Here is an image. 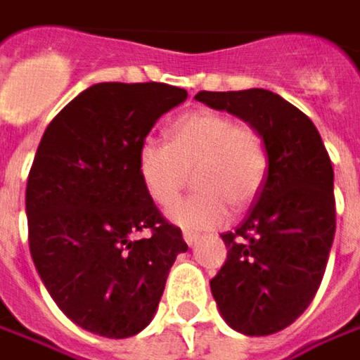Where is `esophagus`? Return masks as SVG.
Masks as SVG:
<instances>
[{
	"instance_id": "esophagus-1",
	"label": "esophagus",
	"mask_w": 360,
	"mask_h": 360,
	"mask_svg": "<svg viewBox=\"0 0 360 360\" xmlns=\"http://www.w3.org/2000/svg\"><path fill=\"white\" fill-rule=\"evenodd\" d=\"M183 240L187 242V245H195L197 240H199V233H195V231H183Z\"/></svg>"
}]
</instances>
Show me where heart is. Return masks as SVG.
<instances>
[{
	"label": "heart",
	"mask_w": 360,
	"mask_h": 360,
	"mask_svg": "<svg viewBox=\"0 0 360 360\" xmlns=\"http://www.w3.org/2000/svg\"><path fill=\"white\" fill-rule=\"evenodd\" d=\"M169 143L147 139L136 153V171L147 195L169 207L177 201L189 173L195 195L169 211L171 221L189 229L221 226L227 205L248 207L266 179L268 153L262 134L248 122L219 110H193L167 129Z\"/></svg>",
	"instance_id": "1"
}]
</instances>
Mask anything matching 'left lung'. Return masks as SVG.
Segmentation results:
<instances>
[{
    "instance_id": "obj_1",
    "label": "left lung",
    "mask_w": 360,
    "mask_h": 360,
    "mask_svg": "<svg viewBox=\"0 0 360 360\" xmlns=\"http://www.w3.org/2000/svg\"><path fill=\"white\" fill-rule=\"evenodd\" d=\"M195 101L252 124L268 173L236 231L221 233L227 259L210 282L224 321L248 336L274 335L312 302L336 229L335 171L312 120L264 88L201 90Z\"/></svg>"
}]
</instances>
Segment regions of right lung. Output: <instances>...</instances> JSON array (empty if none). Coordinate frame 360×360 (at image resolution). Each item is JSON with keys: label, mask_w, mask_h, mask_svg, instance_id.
<instances>
[{"label": "right lung", "mask_w": 360, "mask_h": 360, "mask_svg": "<svg viewBox=\"0 0 360 360\" xmlns=\"http://www.w3.org/2000/svg\"><path fill=\"white\" fill-rule=\"evenodd\" d=\"M187 90L163 82H101L48 124L25 187L30 252L46 290L74 324L106 338L155 316L181 229L147 195L136 153ZM149 236L136 238V233Z\"/></svg>", "instance_id": "1"}]
</instances>
